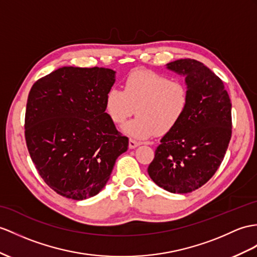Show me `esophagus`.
Segmentation results:
<instances>
[{
	"label": "esophagus",
	"mask_w": 257,
	"mask_h": 257,
	"mask_svg": "<svg viewBox=\"0 0 257 257\" xmlns=\"http://www.w3.org/2000/svg\"><path fill=\"white\" fill-rule=\"evenodd\" d=\"M140 145H141V143H140L139 141H136V140H134V139H130V141H128V146H130L131 149H133V148H135V147H137V146H140Z\"/></svg>",
	"instance_id": "obj_1"
}]
</instances>
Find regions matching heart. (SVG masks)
<instances>
[{"mask_svg":"<svg viewBox=\"0 0 257 257\" xmlns=\"http://www.w3.org/2000/svg\"><path fill=\"white\" fill-rule=\"evenodd\" d=\"M190 104L185 83L152 71H134L124 81V90L111 88L104 100L105 112L115 124L139 114L124 131L135 139L154 133L165 135L182 120Z\"/></svg>","mask_w":257,"mask_h":257,"instance_id":"1","label":"heart"}]
</instances>
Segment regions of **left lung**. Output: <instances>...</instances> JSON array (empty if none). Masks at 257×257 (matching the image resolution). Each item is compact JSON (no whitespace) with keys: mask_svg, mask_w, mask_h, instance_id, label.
I'll list each match as a JSON object with an SVG mask.
<instances>
[{"mask_svg":"<svg viewBox=\"0 0 257 257\" xmlns=\"http://www.w3.org/2000/svg\"><path fill=\"white\" fill-rule=\"evenodd\" d=\"M167 65L185 76L190 104L161 139L147 171L162 189L184 194L208 182L220 167L232 134L231 101L222 80L201 62L181 59Z\"/></svg>","mask_w":257,"mask_h":257,"instance_id":"left-lung-1","label":"left lung"}]
</instances>
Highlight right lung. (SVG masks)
<instances>
[{
    "instance_id": "obj_1",
    "label": "right lung",
    "mask_w": 257,
    "mask_h": 257,
    "mask_svg": "<svg viewBox=\"0 0 257 257\" xmlns=\"http://www.w3.org/2000/svg\"><path fill=\"white\" fill-rule=\"evenodd\" d=\"M115 72L64 66L41 77L29 91L25 139L43 181L66 198L92 197L108 182L128 139L105 112Z\"/></svg>"
}]
</instances>
